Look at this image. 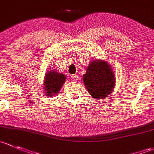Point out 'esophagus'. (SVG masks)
Segmentation results:
<instances>
[{"instance_id":"obj_1","label":"esophagus","mask_w":154,"mask_h":154,"mask_svg":"<svg viewBox=\"0 0 154 154\" xmlns=\"http://www.w3.org/2000/svg\"><path fill=\"white\" fill-rule=\"evenodd\" d=\"M71 78H72V79L74 82H78V80H79V76L77 75H72Z\"/></svg>"}]
</instances>
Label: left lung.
Masks as SVG:
<instances>
[{
    "mask_svg": "<svg viewBox=\"0 0 154 154\" xmlns=\"http://www.w3.org/2000/svg\"><path fill=\"white\" fill-rule=\"evenodd\" d=\"M115 75L107 61L93 60L83 75L85 87L92 97L101 99L112 93L115 86Z\"/></svg>",
    "mask_w": 154,
    "mask_h": 154,
    "instance_id": "left-lung-1",
    "label": "left lung"
}]
</instances>
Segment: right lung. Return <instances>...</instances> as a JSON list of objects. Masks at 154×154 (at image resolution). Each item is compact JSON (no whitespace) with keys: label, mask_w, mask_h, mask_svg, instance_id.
<instances>
[{"label":"right lung","mask_w":154,"mask_h":154,"mask_svg":"<svg viewBox=\"0 0 154 154\" xmlns=\"http://www.w3.org/2000/svg\"><path fill=\"white\" fill-rule=\"evenodd\" d=\"M66 76L63 73L55 70L48 71L44 81V93L48 96H53L59 93L63 84L65 82Z\"/></svg>","instance_id":"1"}]
</instances>
